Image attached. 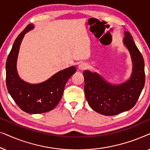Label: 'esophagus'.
<instances>
[{
	"label": "esophagus",
	"instance_id": "esophagus-1",
	"mask_svg": "<svg viewBox=\"0 0 150 150\" xmlns=\"http://www.w3.org/2000/svg\"><path fill=\"white\" fill-rule=\"evenodd\" d=\"M87 68V64H86L85 63H81V64L79 65V69L81 70H85Z\"/></svg>",
	"mask_w": 150,
	"mask_h": 150
}]
</instances>
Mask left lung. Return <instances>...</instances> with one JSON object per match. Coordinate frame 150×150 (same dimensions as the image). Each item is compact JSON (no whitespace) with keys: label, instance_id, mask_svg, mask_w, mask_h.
<instances>
[{"label":"left lung","instance_id":"1","mask_svg":"<svg viewBox=\"0 0 150 150\" xmlns=\"http://www.w3.org/2000/svg\"><path fill=\"white\" fill-rule=\"evenodd\" d=\"M124 43L130 51L133 63L130 79L126 83L112 85L97 73L85 70V94L92 109L104 115H115L130 110L136 104L145 81L144 60L130 33L125 31Z\"/></svg>","mask_w":150,"mask_h":150}]
</instances>
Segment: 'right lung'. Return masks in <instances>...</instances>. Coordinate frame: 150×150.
I'll return each instance as SVG.
<instances>
[{
    "label": "right lung",
    "instance_id": "right-lung-1",
    "mask_svg": "<svg viewBox=\"0 0 150 150\" xmlns=\"http://www.w3.org/2000/svg\"><path fill=\"white\" fill-rule=\"evenodd\" d=\"M33 28L30 24L16 39L6 62V85L11 98L23 111L39 114L54 109L62 98L65 85L76 72L74 66L59 71L44 83L33 85L20 79L16 61L24 35Z\"/></svg>",
    "mask_w": 150,
    "mask_h": 150
}]
</instances>
